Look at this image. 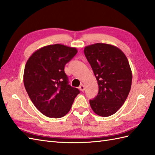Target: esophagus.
<instances>
[{"label":"esophagus","mask_w":155,"mask_h":155,"mask_svg":"<svg viewBox=\"0 0 155 155\" xmlns=\"http://www.w3.org/2000/svg\"><path fill=\"white\" fill-rule=\"evenodd\" d=\"M79 88H80V89L81 91H84L85 90V85H83V84H81L80 86L79 87Z\"/></svg>","instance_id":"obj_1"}]
</instances>
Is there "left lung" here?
Wrapping results in <instances>:
<instances>
[{
	"label": "left lung",
	"instance_id": "left-lung-1",
	"mask_svg": "<svg viewBox=\"0 0 155 155\" xmlns=\"http://www.w3.org/2000/svg\"><path fill=\"white\" fill-rule=\"evenodd\" d=\"M84 54L99 87L97 95L89 100L91 107L99 116H111L124 104L131 87L132 71L128 60L119 48L109 44L85 46Z\"/></svg>",
	"mask_w": 155,
	"mask_h": 155
}]
</instances>
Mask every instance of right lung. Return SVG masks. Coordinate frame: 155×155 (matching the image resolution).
Masks as SVG:
<instances>
[{
  "instance_id": "obj_1",
  "label": "right lung",
  "mask_w": 155,
  "mask_h": 155,
  "mask_svg": "<svg viewBox=\"0 0 155 155\" xmlns=\"http://www.w3.org/2000/svg\"><path fill=\"white\" fill-rule=\"evenodd\" d=\"M78 52L74 47L52 44L40 48L27 60L23 81L29 97L39 111L60 118L70 111L79 89L68 85L64 66Z\"/></svg>"
}]
</instances>
